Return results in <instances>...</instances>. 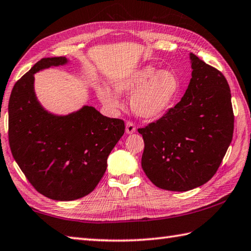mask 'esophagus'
<instances>
[{
    "mask_svg": "<svg viewBox=\"0 0 251 251\" xmlns=\"http://www.w3.org/2000/svg\"><path fill=\"white\" fill-rule=\"evenodd\" d=\"M136 131V127H135V124L132 122H129L127 121L126 122V134H134V132Z\"/></svg>",
    "mask_w": 251,
    "mask_h": 251,
    "instance_id": "34e87169",
    "label": "esophagus"
}]
</instances>
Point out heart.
<instances>
[{
    "label": "heart",
    "instance_id": "1",
    "mask_svg": "<svg viewBox=\"0 0 251 251\" xmlns=\"http://www.w3.org/2000/svg\"><path fill=\"white\" fill-rule=\"evenodd\" d=\"M113 89L118 95L132 93L130 106L135 114L144 120H155L173 106L179 92V80L173 72L146 65L117 78ZM96 92L106 109L116 111L121 107L120 97L107 87H97Z\"/></svg>",
    "mask_w": 251,
    "mask_h": 251
}]
</instances>
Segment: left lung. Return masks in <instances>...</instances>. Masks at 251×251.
<instances>
[{
    "mask_svg": "<svg viewBox=\"0 0 251 251\" xmlns=\"http://www.w3.org/2000/svg\"><path fill=\"white\" fill-rule=\"evenodd\" d=\"M191 79L174 107L139 128L145 141L142 170L156 187L187 191L207 183L230 145L234 113L227 80L189 54Z\"/></svg>",
    "mask_w": 251,
    "mask_h": 251,
    "instance_id": "left-lung-1",
    "label": "left lung"
}]
</instances>
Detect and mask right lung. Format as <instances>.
<instances>
[{
  "label": "right lung",
  "instance_id": "right-lung-1",
  "mask_svg": "<svg viewBox=\"0 0 251 251\" xmlns=\"http://www.w3.org/2000/svg\"><path fill=\"white\" fill-rule=\"evenodd\" d=\"M68 62L64 56L42 58L15 83L8 102L14 159L37 191L57 201L79 199L96 188L125 131L122 120L103 116L93 106L56 115L40 104L34 74Z\"/></svg>",
  "mask_w": 251,
  "mask_h": 251
}]
</instances>
